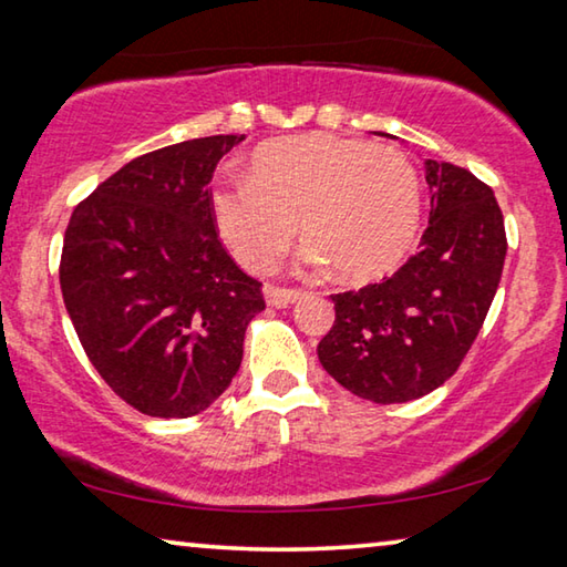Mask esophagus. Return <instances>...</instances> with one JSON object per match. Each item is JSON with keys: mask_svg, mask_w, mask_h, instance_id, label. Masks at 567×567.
Here are the masks:
<instances>
[{"mask_svg": "<svg viewBox=\"0 0 567 567\" xmlns=\"http://www.w3.org/2000/svg\"><path fill=\"white\" fill-rule=\"evenodd\" d=\"M302 290H290V287H267L265 297L272 307H287L297 300H302Z\"/></svg>", "mask_w": 567, "mask_h": 567, "instance_id": "obj_1", "label": "esophagus"}]
</instances>
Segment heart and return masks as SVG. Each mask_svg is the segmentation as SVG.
<instances>
[{
    "label": "heart",
    "mask_w": 567,
    "mask_h": 567,
    "mask_svg": "<svg viewBox=\"0 0 567 567\" xmlns=\"http://www.w3.org/2000/svg\"><path fill=\"white\" fill-rule=\"evenodd\" d=\"M217 233L249 272H270L297 233L300 265H338L348 280H372L415 243L422 189L402 152L334 134L265 142L249 175H217L209 187Z\"/></svg>",
    "instance_id": "1"
}]
</instances>
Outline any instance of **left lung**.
Listing matches in <instances>:
<instances>
[{"mask_svg": "<svg viewBox=\"0 0 567 567\" xmlns=\"http://www.w3.org/2000/svg\"><path fill=\"white\" fill-rule=\"evenodd\" d=\"M430 225L395 275L332 295L322 368L352 395L417 400L457 372L501 285L507 237L493 189L465 167L425 162Z\"/></svg>", "mask_w": 567, "mask_h": 567, "instance_id": "8db88e82", "label": "left lung"}]
</instances>
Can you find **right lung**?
<instances>
[{
  "label": "right lung",
  "instance_id": "right-lung-1",
  "mask_svg": "<svg viewBox=\"0 0 567 567\" xmlns=\"http://www.w3.org/2000/svg\"><path fill=\"white\" fill-rule=\"evenodd\" d=\"M245 134L147 152L74 207L64 307L94 370L150 417H192L229 388L262 282L217 237L209 179Z\"/></svg>",
  "mask_w": 567,
  "mask_h": 567
}]
</instances>
